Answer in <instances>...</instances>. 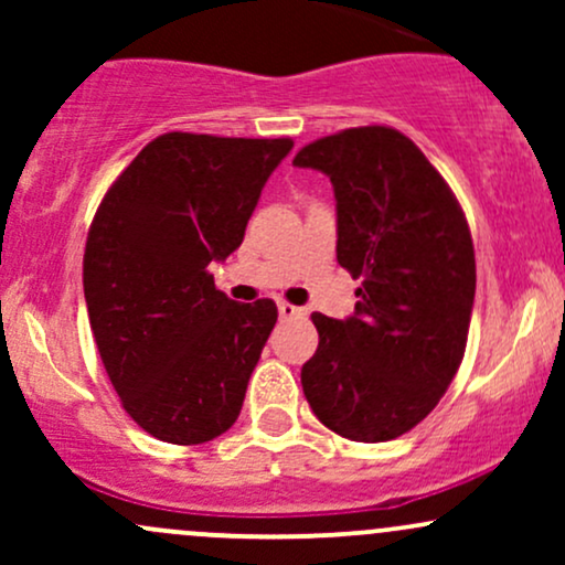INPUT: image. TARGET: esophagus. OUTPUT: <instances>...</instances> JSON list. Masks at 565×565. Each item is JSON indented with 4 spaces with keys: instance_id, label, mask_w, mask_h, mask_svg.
Listing matches in <instances>:
<instances>
[{
    "instance_id": "34e87169",
    "label": "esophagus",
    "mask_w": 565,
    "mask_h": 565,
    "mask_svg": "<svg viewBox=\"0 0 565 565\" xmlns=\"http://www.w3.org/2000/svg\"><path fill=\"white\" fill-rule=\"evenodd\" d=\"M278 316H281V319H302L305 308H297V305L291 302H278Z\"/></svg>"
}]
</instances>
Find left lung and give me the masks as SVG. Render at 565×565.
<instances>
[{
	"instance_id": "left-lung-1",
	"label": "left lung",
	"mask_w": 565,
	"mask_h": 565,
	"mask_svg": "<svg viewBox=\"0 0 565 565\" xmlns=\"http://www.w3.org/2000/svg\"><path fill=\"white\" fill-rule=\"evenodd\" d=\"M295 167L332 180L337 263L355 313H313L319 348L302 391L337 436L382 444L419 425L462 364L476 252L462 206L436 167L393 127H353L297 151Z\"/></svg>"
}]
</instances>
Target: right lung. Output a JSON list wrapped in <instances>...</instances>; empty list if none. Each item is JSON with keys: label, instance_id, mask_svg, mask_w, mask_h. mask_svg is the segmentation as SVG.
Returning <instances> with one entry per match:
<instances>
[{"label": "right lung", "instance_id": "1", "mask_svg": "<svg viewBox=\"0 0 565 565\" xmlns=\"http://www.w3.org/2000/svg\"><path fill=\"white\" fill-rule=\"evenodd\" d=\"M291 146L159 135L97 206L84 249L89 327L121 406L153 438L196 446L238 419L278 310L233 302L206 265L244 242Z\"/></svg>", "mask_w": 565, "mask_h": 565}]
</instances>
